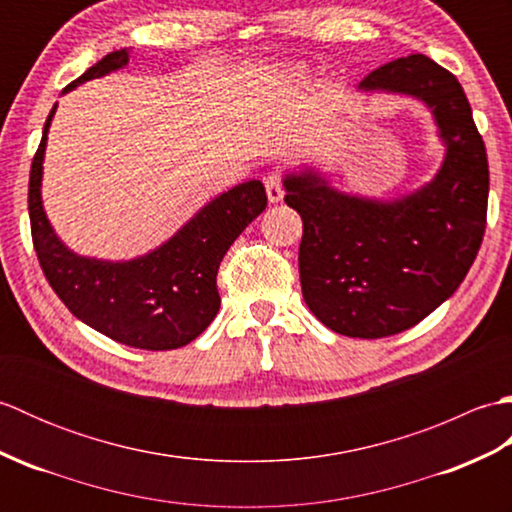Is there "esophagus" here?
Wrapping results in <instances>:
<instances>
[{
  "label": "esophagus",
  "instance_id": "esophagus-1",
  "mask_svg": "<svg viewBox=\"0 0 512 512\" xmlns=\"http://www.w3.org/2000/svg\"><path fill=\"white\" fill-rule=\"evenodd\" d=\"M266 193L270 202H279L284 198V176L279 171H273L266 176Z\"/></svg>",
  "mask_w": 512,
  "mask_h": 512
}]
</instances>
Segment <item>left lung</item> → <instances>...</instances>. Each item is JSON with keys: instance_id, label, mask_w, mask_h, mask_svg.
<instances>
[{"instance_id": "left-lung-1", "label": "left lung", "mask_w": 512, "mask_h": 512, "mask_svg": "<svg viewBox=\"0 0 512 512\" xmlns=\"http://www.w3.org/2000/svg\"><path fill=\"white\" fill-rule=\"evenodd\" d=\"M361 88L431 107L449 147L436 180L383 204L308 173L286 178L284 200L303 220L299 275L314 317L354 339H383L429 317L469 273L486 228L488 160L460 81L424 54L380 65Z\"/></svg>"}]
</instances>
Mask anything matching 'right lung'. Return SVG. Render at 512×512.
I'll return each mask as SVG.
<instances>
[{
    "instance_id": "1",
    "label": "right lung",
    "mask_w": 512,
    "mask_h": 512,
    "mask_svg": "<svg viewBox=\"0 0 512 512\" xmlns=\"http://www.w3.org/2000/svg\"><path fill=\"white\" fill-rule=\"evenodd\" d=\"M127 54L129 48L105 54L65 90L123 68ZM54 110L57 105L43 127L28 184L32 244L48 284L76 319L112 341L151 352L191 343L220 310L217 270L239 233L266 209L264 184L250 180L215 198L176 237L147 257L125 264L76 257L52 233L39 193Z\"/></svg>"
}]
</instances>
